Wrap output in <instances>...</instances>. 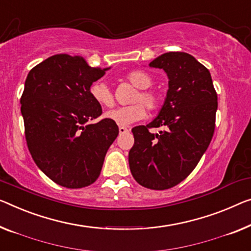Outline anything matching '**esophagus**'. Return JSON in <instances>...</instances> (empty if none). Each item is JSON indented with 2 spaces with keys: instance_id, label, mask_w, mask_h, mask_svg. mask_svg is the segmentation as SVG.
Returning <instances> with one entry per match:
<instances>
[{
  "instance_id": "34e87169",
  "label": "esophagus",
  "mask_w": 251,
  "mask_h": 251,
  "mask_svg": "<svg viewBox=\"0 0 251 251\" xmlns=\"http://www.w3.org/2000/svg\"><path fill=\"white\" fill-rule=\"evenodd\" d=\"M128 132V128H126L124 126H119V134H125Z\"/></svg>"
}]
</instances>
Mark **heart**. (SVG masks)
Listing matches in <instances>:
<instances>
[{
    "label": "heart",
    "mask_w": 251,
    "mask_h": 251,
    "mask_svg": "<svg viewBox=\"0 0 251 251\" xmlns=\"http://www.w3.org/2000/svg\"><path fill=\"white\" fill-rule=\"evenodd\" d=\"M126 78L136 87L138 92L134 96L133 104L125 107H117L104 114V117L109 121L115 122L117 125L128 126L133 123L141 121L147 116V110L141 104L138 102L142 101L150 110H154L159 107L160 96L154 91L148 90L152 84V77L143 71H133L126 75ZM90 95L95 101L104 107H111L114 104V95L109 85L106 82L98 80L93 82L90 87Z\"/></svg>",
    "instance_id": "1"
}]
</instances>
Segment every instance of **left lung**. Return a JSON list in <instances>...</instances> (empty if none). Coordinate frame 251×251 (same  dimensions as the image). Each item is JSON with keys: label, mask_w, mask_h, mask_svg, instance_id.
<instances>
[{"label": "left lung", "mask_w": 251, "mask_h": 251, "mask_svg": "<svg viewBox=\"0 0 251 251\" xmlns=\"http://www.w3.org/2000/svg\"><path fill=\"white\" fill-rule=\"evenodd\" d=\"M149 66L166 72L168 91L158 116L147 126L132 129L128 162L138 184L163 190L184 180L207 150L214 134L218 95L209 71L190 54L164 53ZM161 126L164 131L148 132Z\"/></svg>", "instance_id": "obj_1"}]
</instances>
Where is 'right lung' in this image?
Segmentation results:
<instances>
[{
  "label": "right lung",
  "instance_id": "right-lung-1",
  "mask_svg": "<svg viewBox=\"0 0 251 251\" xmlns=\"http://www.w3.org/2000/svg\"><path fill=\"white\" fill-rule=\"evenodd\" d=\"M109 69L90 66L82 56L57 54L25 78L20 102L28 149L37 167L59 186L93 184L118 135V126L107 118L89 124L102 113L90 87Z\"/></svg>",
  "mask_w": 251,
  "mask_h": 251
}]
</instances>
